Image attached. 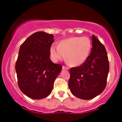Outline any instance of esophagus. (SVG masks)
<instances>
[{
    "label": "esophagus",
    "instance_id": "esophagus-1",
    "mask_svg": "<svg viewBox=\"0 0 122 122\" xmlns=\"http://www.w3.org/2000/svg\"><path fill=\"white\" fill-rule=\"evenodd\" d=\"M68 67H66L65 66H62V70H68Z\"/></svg>",
    "mask_w": 122,
    "mask_h": 122
}]
</instances>
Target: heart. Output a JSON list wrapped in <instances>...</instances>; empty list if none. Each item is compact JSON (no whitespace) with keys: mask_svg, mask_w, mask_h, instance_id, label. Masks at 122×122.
<instances>
[{"mask_svg":"<svg viewBox=\"0 0 122 122\" xmlns=\"http://www.w3.org/2000/svg\"><path fill=\"white\" fill-rule=\"evenodd\" d=\"M92 41L87 36H73L62 40L58 46L50 48V55L54 62L64 59L71 66L81 65L87 60L91 51Z\"/></svg>","mask_w":122,"mask_h":122,"instance_id":"1","label":"heart"}]
</instances>
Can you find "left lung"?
I'll return each mask as SVG.
<instances>
[{
  "mask_svg": "<svg viewBox=\"0 0 122 122\" xmlns=\"http://www.w3.org/2000/svg\"><path fill=\"white\" fill-rule=\"evenodd\" d=\"M90 55L81 65L70 69L68 86L72 94L82 100H90L103 92L109 70L107 52L94 35Z\"/></svg>",
  "mask_w": 122,
  "mask_h": 122,
  "instance_id": "8db88e82",
  "label": "left lung"
}]
</instances>
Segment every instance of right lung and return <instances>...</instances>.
I'll use <instances>...</instances> for the list:
<instances>
[{
  "label": "right lung",
  "instance_id": "1",
  "mask_svg": "<svg viewBox=\"0 0 122 122\" xmlns=\"http://www.w3.org/2000/svg\"><path fill=\"white\" fill-rule=\"evenodd\" d=\"M54 41L53 35L40 31L33 33L20 46L15 66L18 86L32 99L49 96L62 70L61 65L50 59V48Z\"/></svg>",
  "mask_w": 122,
  "mask_h": 122
}]
</instances>
